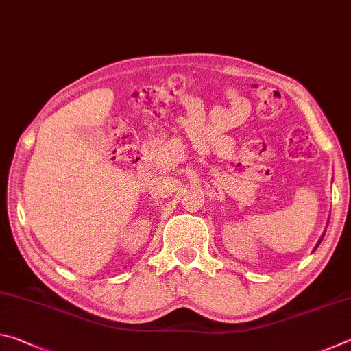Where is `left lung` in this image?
Instances as JSON below:
<instances>
[{
    "label": "left lung",
    "instance_id": "8db88e82",
    "mask_svg": "<svg viewBox=\"0 0 351 351\" xmlns=\"http://www.w3.org/2000/svg\"><path fill=\"white\" fill-rule=\"evenodd\" d=\"M322 239H324V235H322V237H320V240H319V241H317V245H316V247H317V246H319V245H320V241H322ZM316 247H314V249H316Z\"/></svg>",
    "mask_w": 351,
    "mask_h": 351
}]
</instances>
